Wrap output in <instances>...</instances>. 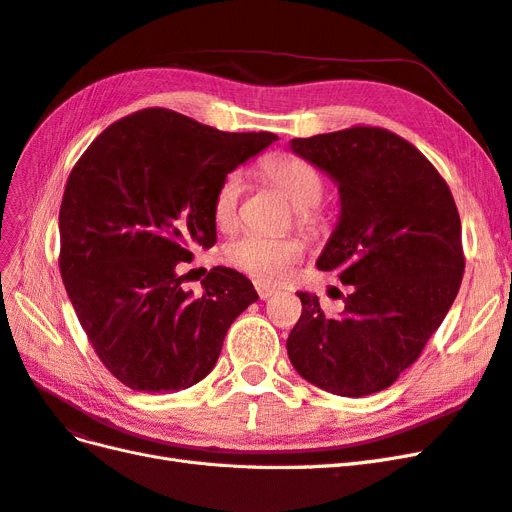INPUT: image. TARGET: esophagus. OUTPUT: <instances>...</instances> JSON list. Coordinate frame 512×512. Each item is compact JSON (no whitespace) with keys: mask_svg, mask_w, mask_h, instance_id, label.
<instances>
[{"mask_svg":"<svg viewBox=\"0 0 512 512\" xmlns=\"http://www.w3.org/2000/svg\"><path fill=\"white\" fill-rule=\"evenodd\" d=\"M256 292H258V297H260L262 301L273 297V294H275V290L269 288V286H265V284H256Z\"/></svg>","mask_w":512,"mask_h":512,"instance_id":"esophagus-1","label":"esophagus"}]
</instances>
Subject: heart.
Here are the masks:
<instances>
[{
  "label": "heart",
  "instance_id": "b5f03b06",
  "mask_svg": "<svg viewBox=\"0 0 512 512\" xmlns=\"http://www.w3.org/2000/svg\"><path fill=\"white\" fill-rule=\"evenodd\" d=\"M265 173L297 207V220L303 228L316 230L320 226V215L316 205L324 196V179L318 170L294 156H280L265 164ZM243 192V177L239 170L228 173L213 198L215 222L222 228H230L237 222V207ZM305 245L292 237H265V235H243L226 247V258L243 273L252 275L262 284H277L290 273V267L303 258Z\"/></svg>",
  "mask_w": 512,
  "mask_h": 512
}]
</instances>
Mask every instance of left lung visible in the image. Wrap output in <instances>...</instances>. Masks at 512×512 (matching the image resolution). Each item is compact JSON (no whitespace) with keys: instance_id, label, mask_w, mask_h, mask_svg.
I'll use <instances>...</instances> for the list:
<instances>
[{"instance_id":"1","label":"left lung","mask_w":512,"mask_h":512,"mask_svg":"<svg viewBox=\"0 0 512 512\" xmlns=\"http://www.w3.org/2000/svg\"><path fill=\"white\" fill-rule=\"evenodd\" d=\"M290 149L337 183L342 213L316 267L352 286L342 316L297 292L290 363L333 395L384 391L421 356L459 292L466 260L453 194L421 151L384 128L292 138Z\"/></svg>"}]
</instances>
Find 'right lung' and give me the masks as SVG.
<instances>
[{
    "mask_svg": "<svg viewBox=\"0 0 512 512\" xmlns=\"http://www.w3.org/2000/svg\"><path fill=\"white\" fill-rule=\"evenodd\" d=\"M271 132H222L168 108L108 126L74 164L59 209V271L104 367L132 391L175 393L215 367L226 331L258 294L213 267L203 297L179 273L215 243L222 179Z\"/></svg>",
    "mask_w": 512,
    "mask_h": 512,
    "instance_id": "obj_1",
    "label": "right lung"
}]
</instances>
